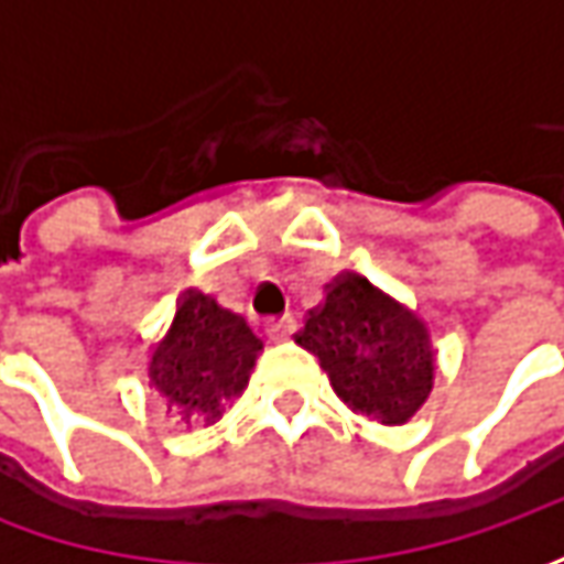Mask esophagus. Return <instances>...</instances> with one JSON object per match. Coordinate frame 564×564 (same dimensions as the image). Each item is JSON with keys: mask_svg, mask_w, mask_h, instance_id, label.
<instances>
[{"mask_svg": "<svg viewBox=\"0 0 564 564\" xmlns=\"http://www.w3.org/2000/svg\"><path fill=\"white\" fill-rule=\"evenodd\" d=\"M267 333H270V338H275V341H289V338L297 333V319H294L292 314L275 316V319L267 323Z\"/></svg>", "mask_w": 564, "mask_h": 564, "instance_id": "34e87169", "label": "esophagus"}]
</instances>
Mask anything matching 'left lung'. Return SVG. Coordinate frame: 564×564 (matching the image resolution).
Listing matches in <instances>:
<instances>
[{"instance_id":"obj_1","label":"left lung","mask_w":564,"mask_h":564,"mask_svg":"<svg viewBox=\"0 0 564 564\" xmlns=\"http://www.w3.org/2000/svg\"><path fill=\"white\" fill-rule=\"evenodd\" d=\"M297 345L319 358L338 399L370 421L404 423L433 389L426 326L355 272L329 285Z\"/></svg>"}]
</instances>
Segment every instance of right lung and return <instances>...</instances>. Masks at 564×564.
Listing matches in <instances>:
<instances>
[{
    "label": "right lung",
    "instance_id": "obj_1",
    "mask_svg": "<svg viewBox=\"0 0 564 564\" xmlns=\"http://www.w3.org/2000/svg\"><path fill=\"white\" fill-rule=\"evenodd\" d=\"M260 351L263 341L250 333L245 316L228 314L206 294L187 292L169 336L153 351L150 386L185 421L213 423L245 392Z\"/></svg>",
    "mask_w": 564,
    "mask_h": 564
}]
</instances>
